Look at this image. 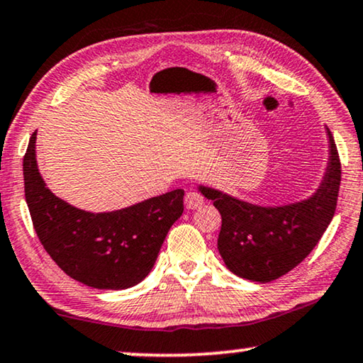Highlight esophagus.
<instances>
[{
    "label": "esophagus",
    "mask_w": 363,
    "mask_h": 363,
    "mask_svg": "<svg viewBox=\"0 0 363 363\" xmlns=\"http://www.w3.org/2000/svg\"><path fill=\"white\" fill-rule=\"evenodd\" d=\"M203 203H205V199H203V196H200L199 192L191 191V192L186 194V207L187 208L196 210V208L202 207Z\"/></svg>",
    "instance_id": "obj_1"
}]
</instances>
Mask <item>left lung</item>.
Here are the masks:
<instances>
[{
  "mask_svg": "<svg viewBox=\"0 0 363 363\" xmlns=\"http://www.w3.org/2000/svg\"><path fill=\"white\" fill-rule=\"evenodd\" d=\"M329 167L318 192L285 207H256L208 187H200L221 215L218 251L231 272L252 282L282 277L320 242L336 212L340 160L331 130Z\"/></svg>",
  "mask_w": 363,
  "mask_h": 363,
  "instance_id": "8db88e82",
  "label": "left lung"
}]
</instances>
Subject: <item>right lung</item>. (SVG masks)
<instances>
[{
    "instance_id": "right-lung-1",
    "label": "right lung",
    "mask_w": 363,
    "mask_h": 363,
    "mask_svg": "<svg viewBox=\"0 0 363 363\" xmlns=\"http://www.w3.org/2000/svg\"><path fill=\"white\" fill-rule=\"evenodd\" d=\"M35 133L24 155V192L43 250L65 274L93 289L122 290L142 282L184 212L182 189L117 212H83L45 187L37 169Z\"/></svg>"
}]
</instances>
